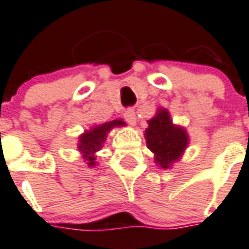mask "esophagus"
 Returning <instances> with one entry per match:
<instances>
[{"mask_svg":"<svg viewBox=\"0 0 249 249\" xmlns=\"http://www.w3.org/2000/svg\"><path fill=\"white\" fill-rule=\"evenodd\" d=\"M124 120L127 121V122L129 123V124H132V126H134L137 122V117H136V112H134L133 108H128V110L124 112Z\"/></svg>","mask_w":249,"mask_h":249,"instance_id":"34e87169","label":"esophagus"}]
</instances>
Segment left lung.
<instances>
[{
  "instance_id": "8db88e82",
  "label": "left lung",
  "mask_w": 249,
  "mask_h": 249,
  "mask_svg": "<svg viewBox=\"0 0 249 249\" xmlns=\"http://www.w3.org/2000/svg\"><path fill=\"white\" fill-rule=\"evenodd\" d=\"M145 129L146 145L155 155V162L162 169H169L182 156L188 145L186 129L175 126L169 111L159 108L156 115L148 121Z\"/></svg>"
}]
</instances>
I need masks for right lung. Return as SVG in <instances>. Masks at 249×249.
I'll return each mask as SVG.
<instances>
[{"label": "right lung", "instance_id": "right-lung-1", "mask_svg": "<svg viewBox=\"0 0 249 249\" xmlns=\"http://www.w3.org/2000/svg\"><path fill=\"white\" fill-rule=\"evenodd\" d=\"M126 123L122 120H113L107 123H104L100 126L93 127L90 131H85L79 137V143H78V149L83 154V158L88 161L89 166L95 165V153L103 148L104 142L106 141L107 133L113 128V127L124 126Z\"/></svg>", "mask_w": 249, "mask_h": 249}]
</instances>
